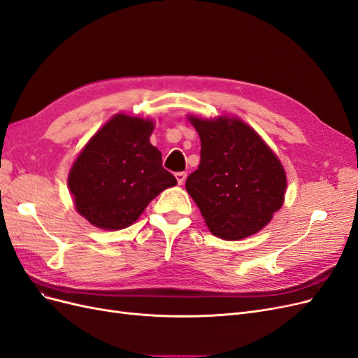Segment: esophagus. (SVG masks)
Returning a JSON list of instances; mask_svg holds the SVG:
<instances>
[{
	"mask_svg": "<svg viewBox=\"0 0 358 358\" xmlns=\"http://www.w3.org/2000/svg\"><path fill=\"white\" fill-rule=\"evenodd\" d=\"M175 176H176V180L179 185H182L185 182V179H187V173H185V171H178Z\"/></svg>",
	"mask_w": 358,
	"mask_h": 358,
	"instance_id": "34e87169",
	"label": "esophagus"
}]
</instances>
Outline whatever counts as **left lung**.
<instances>
[{
	"instance_id": "8db88e82",
	"label": "left lung",
	"mask_w": 358,
	"mask_h": 358,
	"mask_svg": "<svg viewBox=\"0 0 358 358\" xmlns=\"http://www.w3.org/2000/svg\"><path fill=\"white\" fill-rule=\"evenodd\" d=\"M200 166L185 183L210 232L241 240L261 231L285 201L286 173L259 134L237 118L189 117Z\"/></svg>"
}]
</instances>
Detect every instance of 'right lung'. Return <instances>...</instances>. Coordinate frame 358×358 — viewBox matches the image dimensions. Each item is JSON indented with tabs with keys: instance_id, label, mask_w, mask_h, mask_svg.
I'll return each mask as SVG.
<instances>
[{
	"instance_id": "right-lung-1",
	"label": "right lung",
	"mask_w": 358,
	"mask_h": 358,
	"mask_svg": "<svg viewBox=\"0 0 358 358\" xmlns=\"http://www.w3.org/2000/svg\"><path fill=\"white\" fill-rule=\"evenodd\" d=\"M150 120L118 114L97 131L73 163L68 185L81 216L102 229L131 225L176 178L150 143Z\"/></svg>"
}]
</instances>
